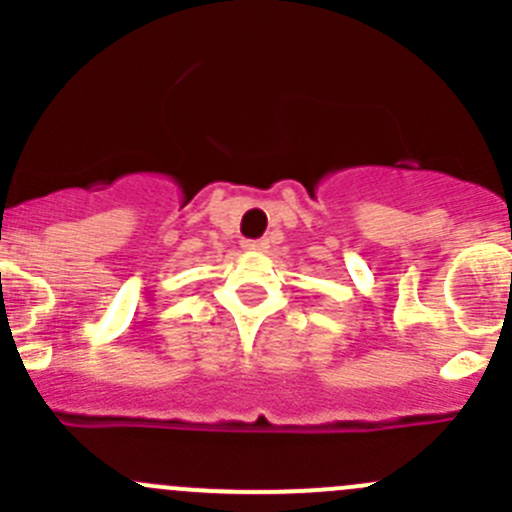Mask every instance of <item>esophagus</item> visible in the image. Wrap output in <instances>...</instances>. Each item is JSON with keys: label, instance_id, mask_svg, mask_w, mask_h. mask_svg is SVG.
I'll return each mask as SVG.
<instances>
[{"label": "esophagus", "instance_id": "esophagus-1", "mask_svg": "<svg viewBox=\"0 0 512 512\" xmlns=\"http://www.w3.org/2000/svg\"><path fill=\"white\" fill-rule=\"evenodd\" d=\"M242 247L250 252H262L267 250V240H242Z\"/></svg>", "mask_w": 512, "mask_h": 512}]
</instances>
